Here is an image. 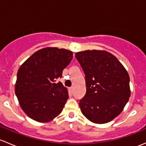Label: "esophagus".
<instances>
[{
    "mask_svg": "<svg viewBox=\"0 0 146 146\" xmlns=\"http://www.w3.org/2000/svg\"><path fill=\"white\" fill-rule=\"evenodd\" d=\"M69 91H70L71 93H73V91H74V88H73V87H70V88H69Z\"/></svg>",
    "mask_w": 146,
    "mask_h": 146,
    "instance_id": "34e87169",
    "label": "esophagus"
}]
</instances>
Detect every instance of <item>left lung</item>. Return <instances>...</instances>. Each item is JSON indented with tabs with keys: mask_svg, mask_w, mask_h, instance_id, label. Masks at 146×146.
Returning a JSON list of instances; mask_svg holds the SVG:
<instances>
[{
	"mask_svg": "<svg viewBox=\"0 0 146 146\" xmlns=\"http://www.w3.org/2000/svg\"><path fill=\"white\" fill-rule=\"evenodd\" d=\"M85 75L86 94L79 102L82 114L94 123L104 124L119 115L130 97L129 76L112 54L102 50L76 52Z\"/></svg>",
	"mask_w": 146,
	"mask_h": 146,
	"instance_id": "1",
	"label": "left lung"
}]
</instances>
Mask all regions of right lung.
I'll list each match as a JSON object with an SVG mask.
<instances>
[{"instance_id": "right-lung-1", "label": "right lung", "mask_w": 146, "mask_h": 146, "mask_svg": "<svg viewBox=\"0 0 146 146\" xmlns=\"http://www.w3.org/2000/svg\"><path fill=\"white\" fill-rule=\"evenodd\" d=\"M72 59L71 51L46 47L23 63L17 75L15 94L29 117L48 122L61 113L68 94L62 83L56 81Z\"/></svg>"}]
</instances>
